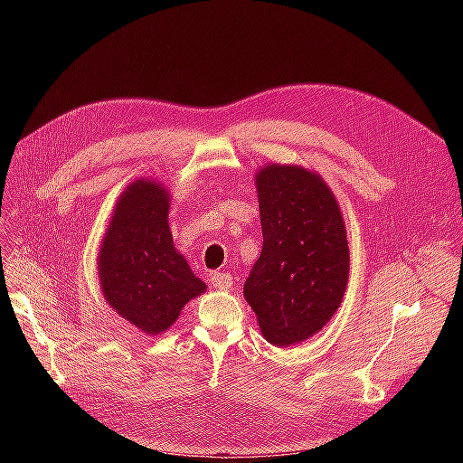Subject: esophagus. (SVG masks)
I'll return each instance as SVG.
<instances>
[{
    "label": "esophagus",
    "instance_id": "esophagus-1",
    "mask_svg": "<svg viewBox=\"0 0 463 463\" xmlns=\"http://www.w3.org/2000/svg\"><path fill=\"white\" fill-rule=\"evenodd\" d=\"M210 284L216 289H230L233 284V278L228 272H213L210 274Z\"/></svg>",
    "mask_w": 463,
    "mask_h": 463
}]
</instances>
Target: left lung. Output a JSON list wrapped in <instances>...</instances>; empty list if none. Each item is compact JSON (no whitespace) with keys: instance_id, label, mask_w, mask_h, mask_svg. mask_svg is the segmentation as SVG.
<instances>
[{"instance_id":"obj_1","label":"left lung","mask_w":463,"mask_h":463,"mask_svg":"<svg viewBox=\"0 0 463 463\" xmlns=\"http://www.w3.org/2000/svg\"><path fill=\"white\" fill-rule=\"evenodd\" d=\"M262 253L243 286L266 342L301 344L338 311L349 276L345 222L315 170L266 164L255 174Z\"/></svg>"}]
</instances>
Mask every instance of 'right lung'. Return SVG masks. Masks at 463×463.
<instances>
[{
    "label": "right lung",
    "instance_id": "right-lung-1",
    "mask_svg": "<svg viewBox=\"0 0 463 463\" xmlns=\"http://www.w3.org/2000/svg\"><path fill=\"white\" fill-rule=\"evenodd\" d=\"M170 203L158 179H135L116 201L96 259L106 303L148 335L164 334L206 291L174 245Z\"/></svg>",
    "mask_w": 463,
    "mask_h": 463
}]
</instances>
